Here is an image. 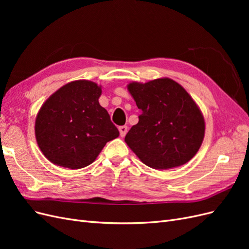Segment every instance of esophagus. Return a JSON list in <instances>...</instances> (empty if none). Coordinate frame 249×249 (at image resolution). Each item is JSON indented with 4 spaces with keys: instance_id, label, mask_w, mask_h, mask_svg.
Listing matches in <instances>:
<instances>
[{
    "instance_id": "obj_1",
    "label": "esophagus",
    "mask_w": 249,
    "mask_h": 249,
    "mask_svg": "<svg viewBox=\"0 0 249 249\" xmlns=\"http://www.w3.org/2000/svg\"><path fill=\"white\" fill-rule=\"evenodd\" d=\"M118 131H119L120 136H122V137H124V136H125V134H126V132H127V126H126V125H122V126H119V127H118Z\"/></svg>"
}]
</instances>
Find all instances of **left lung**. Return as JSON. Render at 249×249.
I'll return each mask as SVG.
<instances>
[{
    "label": "left lung",
    "instance_id": "obj_1",
    "mask_svg": "<svg viewBox=\"0 0 249 249\" xmlns=\"http://www.w3.org/2000/svg\"><path fill=\"white\" fill-rule=\"evenodd\" d=\"M141 113L124 141L146 166L179 167L196 155L205 137L200 108L178 82L159 78L126 85Z\"/></svg>",
    "mask_w": 249,
    "mask_h": 249
}]
</instances>
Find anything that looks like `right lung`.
Listing matches in <instances>:
<instances>
[{
  "label": "right lung",
  "mask_w": 249,
  "mask_h": 249,
  "mask_svg": "<svg viewBox=\"0 0 249 249\" xmlns=\"http://www.w3.org/2000/svg\"><path fill=\"white\" fill-rule=\"evenodd\" d=\"M102 86L88 80L67 83L42 104L35 118L41 153L57 166L84 168L119 136L99 99Z\"/></svg>",
  "instance_id": "1"
}]
</instances>
